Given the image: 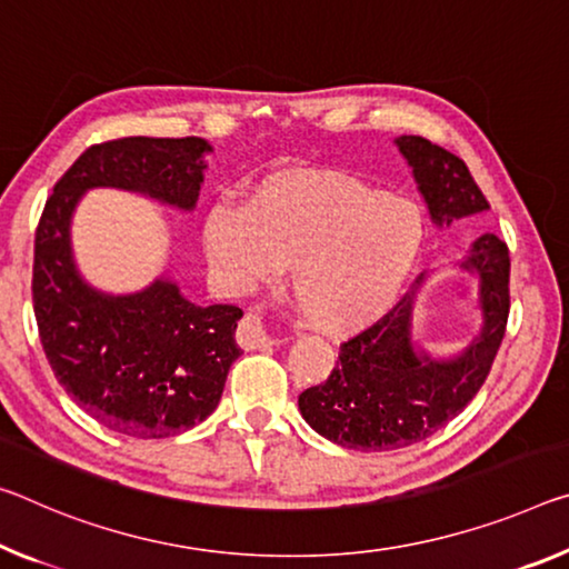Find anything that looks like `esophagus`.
<instances>
[{
    "label": "esophagus",
    "instance_id": "obj_1",
    "mask_svg": "<svg viewBox=\"0 0 569 569\" xmlns=\"http://www.w3.org/2000/svg\"><path fill=\"white\" fill-rule=\"evenodd\" d=\"M238 345L246 351H252V349H266L270 345H276V339L266 331L263 321H260L258 317H252V313H248V317L242 319L238 327Z\"/></svg>",
    "mask_w": 569,
    "mask_h": 569
}]
</instances>
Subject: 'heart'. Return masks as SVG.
I'll list each match as a JSON object with an SVG mask.
<instances>
[{
  "label": "heart",
  "mask_w": 569,
  "mask_h": 569,
  "mask_svg": "<svg viewBox=\"0 0 569 569\" xmlns=\"http://www.w3.org/2000/svg\"><path fill=\"white\" fill-rule=\"evenodd\" d=\"M204 250L220 283L248 293L288 266L311 327L347 333L398 301L422 246L420 210L337 171L278 177L248 204L207 210Z\"/></svg>",
  "instance_id": "1"
}]
</instances>
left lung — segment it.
Returning <instances> with one entry per match:
<instances>
[{
	"label": "left lung",
	"instance_id": "8db88e82",
	"mask_svg": "<svg viewBox=\"0 0 569 569\" xmlns=\"http://www.w3.org/2000/svg\"><path fill=\"white\" fill-rule=\"evenodd\" d=\"M395 143L408 159L438 228L489 210L463 159L422 137H400ZM458 266L479 276V337L448 359L415 347V296L426 283V273H420L390 313L341 345L339 362L327 380L299 395L303 420L319 436L365 453L408 448L443 428L476 398L509 319L507 242L483 232Z\"/></svg>",
	"mask_w": 569,
	"mask_h": 569
}]
</instances>
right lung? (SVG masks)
I'll list each match as a JSON object with an SVG mask.
<instances>
[{
  "instance_id": "add662e5",
  "label": "right lung",
  "mask_w": 569,
  "mask_h": 569,
  "mask_svg": "<svg viewBox=\"0 0 569 569\" xmlns=\"http://www.w3.org/2000/svg\"><path fill=\"white\" fill-rule=\"evenodd\" d=\"M200 137H129L86 149L44 202L34 236L32 303L44 357L90 418L129 438H171L210 418L242 355L238 306H197L161 276L137 293H103L80 276L70 222L88 189L116 187L194 210Z\"/></svg>"
}]
</instances>
